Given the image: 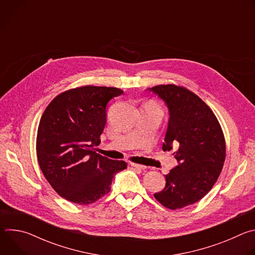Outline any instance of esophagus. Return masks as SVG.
<instances>
[{"instance_id": "obj_1", "label": "esophagus", "mask_w": 255, "mask_h": 255, "mask_svg": "<svg viewBox=\"0 0 255 255\" xmlns=\"http://www.w3.org/2000/svg\"><path fill=\"white\" fill-rule=\"evenodd\" d=\"M130 165L133 168H136V169H144L145 168L144 165H141V164H138V163H134V162H130Z\"/></svg>"}]
</instances>
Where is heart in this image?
I'll return each instance as SVG.
<instances>
[{"label": "heart", "mask_w": 255, "mask_h": 255, "mask_svg": "<svg viewBox=\"0 0 255 255\" xmlns=\"http://www.w3.org/2000/svg\"><path fill=\"white\" fill-rule=\"evenodd\" d=\"M151 104H152V105H154V106H156V107H158V106H157L156 104H154V103H151ZM158 108H159V107H158Z\"/></svg>", "instance_id": "1"}]
</instances>
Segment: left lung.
<instances>
[{"instance_id":"obj_1","label":"left lung","mask_w":255,"mask_h":255,"mask_svg":"<svg viewBox=\"0 0 255 255\" xmlns=\"http://www.w3.org/2000/svg\"><path fill=\"white\" fill-rule=\"evenodd\" d=\"M168 108L169 120L162 149L173 152L178 165L165 175V188L154 198L177 210L203 199L219 177L225 157L223 130L210 107L185 87L158 85L151 89Z\"/></svg>"}]
</instances>
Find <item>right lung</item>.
Masks as SVG:
<instances>
[{
    "instance_id": "add662e5",
    "label": "right lung",
    "mask_w": 255,
    "mask_h": 255,
    "mask_svg": "<svg viewBox=\"0 0 255 255\" xmlns=\"http://www.w3.org/2000/svg\"><path fill=\"white\" fill-rule=\"evenodd\" d=\"M123 94L118 88L84 86L56 96L37 130L36 153L42 173L63 199L79 205L97 202L111 191L113 176L125 169L94 149L106 125V107Z\"/></svg>"
}]
</instances>
